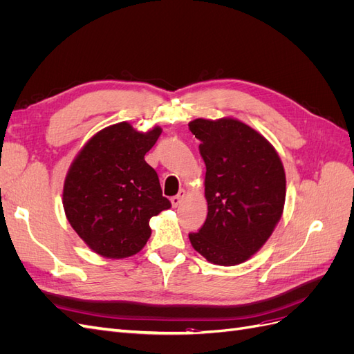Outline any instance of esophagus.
<instances>
[{"label": "esophagus", "mask_w": 354, "mask_h": 354, "mask_svg": "<svg viewBox=\"0 0 354 354\" xmlns=\"http://www.w3.org/2000/svg\"><path fill=\"white\" fill-rule=\"evenodd\" d=\"M185 196H186V190H183V189L178 190V194L176 196L171 198V203H173V207H178L180 203H181V201L185 199Z\"/></svg>", "instance_id": "34e87169"}]
</instances>
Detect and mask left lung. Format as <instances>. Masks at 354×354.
Instances as JSON below:
<instances>
[{
  "label": "left lung",
  "mask_w": 354,
  "mask_h": 354,
  "mask_svg": "<svg viewBox=\"0 0 354 354\" xmlns=\"http://www.w3.org/2000/svg\"><path fill=\"white\" fill-rule=\"evenodd\" d=\"M189 130L201 142L208 202L207 220L189 233L190 243L209 263L241 264L261 248L282 217V160L260 133L232 118H199Z\"/></svg>",
  "instance_id": "8db88e82"
}]
</instances>
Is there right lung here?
I'll return each instance as SVG.
<instances>
[{
	"instance_id": "add662e5",
	"label": "right lung",
	"mask_w": 354,
	"mask_h": 354,
	"mask_svg": "<svg viewBox=\"0 0 354 354\" xmlns=\"http://www.w3.org/2000/svg\"><path fill=\"white\" fill-rule=\"evenodd\" d=\"M162 133L136 131L128 122L103 128L73 159L63 208L73 230L106 259H125L151 238L149 220L168 209L156 171L145 160Z\"/></svg>"
}]
</instances>
